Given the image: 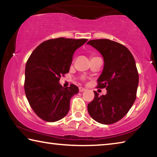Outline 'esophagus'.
<instances>
[{
    "label": "esophagus",
    "instance_id": "obj_1",
    "mask_svg": "<svg viewBox=\"0 0 157 157\" xmlns=\"http://www.w3.org/2000/svg\"><path fill=\"white\" fill-rule=\"evenodd\" d=\"M85 90H86V89L83 88V87H79V91L80 92H83L85 91Z\"/></svg>",
    "mask_w": 157,
    "mask_h": 157
}]
</instances>
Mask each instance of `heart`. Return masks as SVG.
<instances>
[{
    "instance_id": "1",
    "label": "heart",
    "mask_w": 157,
    "mask_h": 157,
    "mask_svg": "<svg viewBox=\"0 0 157 157\" xmlns=\"http://www.w3.org/2000/svg\"><path fill=\"white\" fill-rule=\"evenodd\" d=\"M83 79H84V78H83Z\"/></svg>"
}]
</instances>
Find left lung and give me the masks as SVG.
<instances>
[{"label": "left lung", "instance_id": "1", "mask_svg": "<svg viewBox=\"0 0 157 157\" xmlns=\"http://www.w3.org/2000/svg\"><path fill=\"white\" fill-rule=\"evenodd\" d=\"M100 52L104 68L98 79V88L107 89V94L95 98L88 104V111L98 123L109 124L126 115L136 98L139 73L134 58L127 48L109 39L87 42Z\"/></svg>", "mask_w": 157, "mask_h": 157}]
</instances>
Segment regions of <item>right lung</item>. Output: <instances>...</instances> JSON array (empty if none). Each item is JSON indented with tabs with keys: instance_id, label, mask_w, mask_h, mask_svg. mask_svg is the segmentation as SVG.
I'll return each mask as SVG.
<instances>
[{
	"instance_id": "1",
	"label": "right lung",
	"mask_w": 157,
	"mask_h": 157,
	"mask_svg": "<svg viewBox=\"0 0 157 157\" xmlns=\"http://www.w3.org/2000/svg\"><path fill=\"white\" fill-rule=\"evenodd\" d=\"M86 41L63 37L49 39L39 45L28 59L25 93L30 107L42 120L56 122L68 113L71 98L79 89L73 84L62 86L59 82L69 72L74 52Z\"/></svg>"
}]
</instances>
